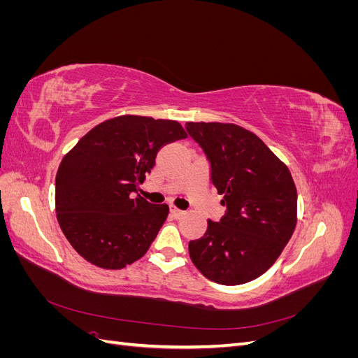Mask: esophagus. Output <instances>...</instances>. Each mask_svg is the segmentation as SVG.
<instances>
[{
  "mask_svg": "<svg viewBox=\"0 0 358 358\" xmlns=\"http://www.w3.org/2000/svg\"><path fill=\"white\" fill-rule=\"evenodd\" d=\"M170 213H171L173 216H175V218H180L182 215H185V212L180 210V209H178L176 206H173V204L170 206Z\"/></svg>",
  "mask_w": 358,
  "mask_h": 358,
  "instance_id": "34e87169",
  "label": "esophagus"
}]
</instances>
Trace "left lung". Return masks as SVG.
<instances>
[{
	"mask_svg": "<svg viewBox=\"0 0 358 358\" xmlns=\"http://www.w3.org/2000/svg\"><path fill=\"white\" fill-rule=\"evenodd\" d=\"M210 164L227 210L191 241L189 257L213 282L241 285L270 268L297 222V189L288 167L254 133L234 124L187 122Z\"/></svg>",
	"mask_w": 358,
	"mask_h": 358,
	"instance_id": "left-lung-1",
	"label": "left lung"
}]
</instances>
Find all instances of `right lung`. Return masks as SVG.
Returning a JSON list of instances; mask_svg holds the SVG:
<instances>
[{"instance_id": "add662e5", "label": "right lung", "mask_w": 358, "mask_h": 358, "mask_svg": "<svg viewBox=\"0 0 358 358\" xmlns=\"http://www.w3.org/2000/svg\"><path fill=\"white\" fill-rule=\"evenodd\" d=\"M185 137L178 121L124 115L94 127L62 158L55 179L57 218L86 262L116 270L148 252L169 206L136 192L158 150Z\"/></svg>"}]
</instances>
